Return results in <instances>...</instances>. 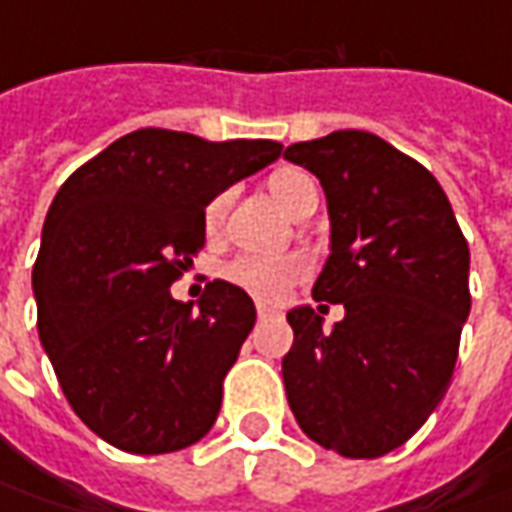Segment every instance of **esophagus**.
<instances>
[{
	"label": "esophagus",
	"mask_w": 512,
	"mask_h": 512,
	"mask_svg": "<svg viewBox=\"0 0 512 512\" xmlns=\"http://www.w3.org/2000/svg\"><path fill=\"white\" fill-rule=\"evenodd\" d=\"M256 313H259V319H273V316H279V310L276 307H267V305H256Z\"/></svg>",
	"instance_id": "34e87169"
}]
</instances>
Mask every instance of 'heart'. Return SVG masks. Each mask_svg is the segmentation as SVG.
Returning a JSON list of instances; mask_svg holds the SVG:
<instances>
[{"label": "heart", "mask_w": 512, "mask_h": 512, "mask_svg": "<svg viewBox=\"0 0 512 512\" xmlns=\"http://www.w3.org/2000/svg\"><path fill=\"white\" fill-rule=\"evenodd\" d=\"M267 190L276 199V205L285 210L287 216L302 219L310 207L319 205V187L316 179L302 168H279L267 179ZM230 193H216L205 207V230L216 236L225 225ZM307 262L302 256H239L227 262L225 279L233 287L245 290L247 296L259 302H276L293 287L299 279H305Z\"/></svg>", "instance_id": "obj_1"}]
</instances>
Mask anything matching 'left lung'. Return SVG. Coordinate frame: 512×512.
I'll use <instances>...</instances> for the list:
<instances>
[{
  "label": "left lung",
  "instance_id": "obj_1",
  "mask_svg": "<svg viewBox=\"0 0 512 512\" xmlns=\"http://www.w3.org/2000/svg\"><path fill=\"white\" fill-rule=\"evenodd\" d=\"M285 159L327 199L330 256L313 299L344 307L330 330L313 307L287 313V404L307 439L376 459L402 447L450 387L470 250L436 176L367 130L290 145Z\"/></svg>",
  "mask_w": 512,
  "mask_h": 512
}]
</instances>
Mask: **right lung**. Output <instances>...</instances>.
I'll list each match as a JSON object with an SVG mask.
<instances>
[{
	"label": "right lung",
	"instance_id": "add662e5",
	"mask_svg": "<svg viewBox=\"0 0 512 512\" xmlns=\"http://www.w3.org/2000/svg\"><path fill=\"white\" fill-rule=\"evenodd\" d=\"M279 156L270 139L142 128L59 187L33 265L36 327L65 399L99 439L156 456L213 427L256 307L222 279L196 307L170 285L205 245L207 202Z\"/></svg>",
	"mask_w": 512,
	"mask_h": 512
}]
</instances>
